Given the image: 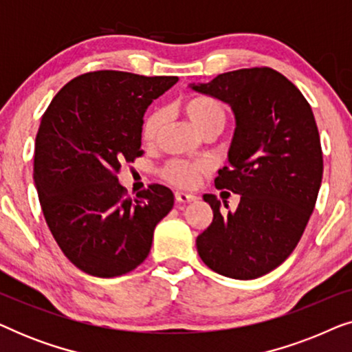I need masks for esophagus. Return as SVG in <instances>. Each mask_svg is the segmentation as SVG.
<instances>
[{
  "label": "esophagus",
  "instance_id": "1",
  "mask_svg": "<svg viewBox=\"0 0 352 352\" xmlns=\"http://www.w3.org/2000/svg\"><path fill=\"white\" fill-rule=\"evenodd\" d=\"M175 197L177 204H190V201L197 200V197L194 194H189V192H182V190H176Z\"/></svg>",
  "mask_w": 352,
  "mask_h": 352
}]
</instances>
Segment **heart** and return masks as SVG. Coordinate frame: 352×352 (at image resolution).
Wrapping results in <instances>:
<instances>
[{"label":"heart","mask_w":352,"mask_h":352,"mask_svg":"<svg viewBox=\"0 0 352 352\" xmlns=\"http://www.w3.org/2000/svg\"><path fill=\"white\" fill-rule=\"evenodd\" d=\"M186 117L189 118L192 126L199 134H204L206 129L224 128L226 123V109L218 99L210 96H194L182 104ZM166 115L165 110L155 109L144 118L141 136L146 142H153L165 124ZM206 170L205 163H186V162H171L163 170V175L173 184L181 187L194 186L199 176Z\"/></svg>","instance_id":"1"}]
</instances>
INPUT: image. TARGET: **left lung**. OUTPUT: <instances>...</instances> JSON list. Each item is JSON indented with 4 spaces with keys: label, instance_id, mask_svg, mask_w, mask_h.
Segmentation results:
<instances>
[{
    "label": "left lung",
    "instance_id": "1",
    "mask_svg": "<svg viewBox=\"0 0 352 352\" xmlns=\"http://www.w3.org/2000/svg\"><path fill=\"white\" fill-rule=\"evenodd\" d=\"M189 88L232 109L229 166L214 186L240 195L228 214L216 195H204L213 223L197 237V252L221 276L258 278L290 256L314 210L324 173L314 113L301 91L269 67L228 72Z\"/></svg>",
    "mask_w": 352,
    "mask_h": 352
}]
</instances>
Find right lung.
<instances>
[{"label": "right lung", "mask_w": 352, "mask_h": 352, "mask_svg": "<svg viewBox=\"0 0 352 352\" xmlns=\"http://www.w3.org/2000/svg\"><path fill=\"white\" fill-rule=\"evenodd\" d=\"M176 76L99 70L69 81L43 115L35 141L38 199L52 237L80 271L110 278L147 258L175 195L153 184L124 197L117 173L142 153L144 113Z\"/></svg>", "instance_id": "add662e5"}]
</instances>
